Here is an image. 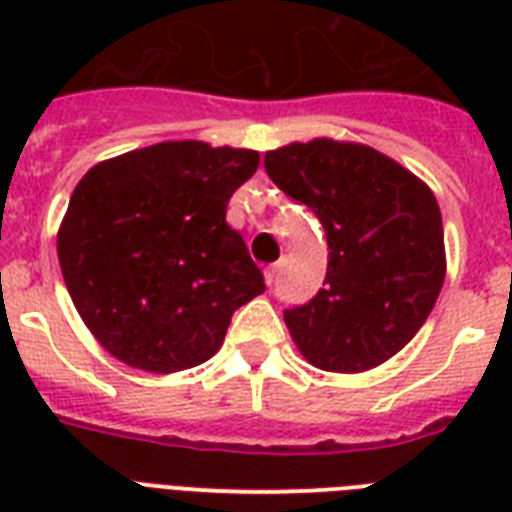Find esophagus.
<instances>
[{"label":"esophagus","instance_id":"34e87169","mask_svg":"<svg viewBox=\"0 0 512 512\" xmlns=\"http://www.w3.org/2000/svg\"><path fill=\"white\" fill-rule=\"evenodd\" d=\"M279 268H281V260H279V263H273V265H268V268H265V284H268V287H271L273 279H276Z\"/></svg>","mask_w":512,"mask_h":512}]
</instances>
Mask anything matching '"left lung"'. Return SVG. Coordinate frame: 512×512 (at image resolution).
<instances>
[{
    "instance_id": "1",
    "label": "left lung",
    "mask_w": 512,
    "mask_h": 512,
    "mask_svg": "<svg viewBox=\"0 0 512 512\" xmlns=\"http://www.w3.org/2000/svg\"><path fill=\"white\" fill-rule=\"evenodd\" d=\"M265 172L327 233L324 289L284 311L297 350L327 372L385 364L444 287V223L430 185L377 148L332 138L268 151Z\"/></svg>"
}]
</instances>
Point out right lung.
<instances>
[{"label": "right lung", "instance_id": "obj_1", "mask_svg": "<svg viewBox=\"0 0 512 512\" xmlns=\"http://www.w3.org/2000/svg\"><path fill=\"white\" fill-rule=\"evenodd\" d=\"M260 167L249 148L164 140L98 162L58 228L68 295L122 364L172 374L220 350L263 273L225 223L233 191Z\"/></svg>", "mask_w": 512, "mask_h": 512}]
</instances>
